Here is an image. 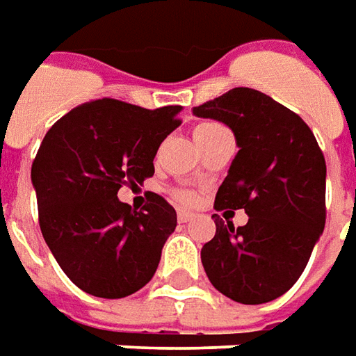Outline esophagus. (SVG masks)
I'll use <instances>...</instances> for the list:
<instances>
[{
	"mask_svg": "<svg viewBox=\"0 0 356 356\" xmlns=\"http://www.w3.org/2000/svg\"><path fill=\"white\" fill-rule=\"evenodd\" d=\"M192 219H193L192 211H186V209L178 211V220H180V222H188V220H192Z\"/></svg>",
	"mask_w": 356,
	"mask_h": 356,
	"instance_id": "34e87169",
	"label": "esophagus"
}]
</instances>
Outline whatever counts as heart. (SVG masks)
Here are the masks:
<instances>
[{
    "instance_id": "obj_1",
    "label": "heart",
    "mask_w": 356,
    "mask_h": 356,
    "mask_svg": "<svg viewBox=\"0 0 356 356\" xmlns=\"http://www.w3.org/2000/svg\"><path fill=\"white\" fill-rule=\"evenodd\" d=\"M215 127H220V126H217V124H200V126L193 129V137L202 136V134H205V131H211V129H215ZM178 197H180V200H182V202H186V203L193 202L192 193H180Z\"/></svg>"
}]
</instances>
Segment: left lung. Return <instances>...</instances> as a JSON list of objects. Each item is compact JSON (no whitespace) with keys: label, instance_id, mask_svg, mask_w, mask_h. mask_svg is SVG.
Listing matches in <instances>:
<instances>
[{"label":"left lung","instance_id":"obj_1","mask_svg":"<svg viewBox=\"0 0 356 356\" xmlns=\"http://www.w3.org/2000/svg\"><path fill=\"white\" fill-rule=\"evenodd\" d=\"M197 118L229 126L238 153L215 197L217 209H244L234 229L215 217L202 248L211 285L240 305L285 295L302 275L325 227V161L305 120L259 90L238 87L202 106Z\"/></svg>","mask_w":356,"mask_h":356}]
</instances>
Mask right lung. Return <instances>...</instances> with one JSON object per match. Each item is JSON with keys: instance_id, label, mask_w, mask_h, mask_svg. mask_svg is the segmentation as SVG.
Segmentation results:
<instances>
[{"instance_id": "1", "label": "right lung", "mask_w": 356, "mask_h": 356, "mask_svg": "<svg viewBox=\"0 0 356 356\" xmlns=\"http://www.w3.org/2000/svg\"><path fill=\"white\" fill-rule=\"evenodd\" d=\"M180 112L92 100L60 118L42 139L31 170L40 230L81 291L124 298L153 279L176 211L156 193L134 211L118 190L153 176L154 154L180 126Z\"/></svg>"}]
</instances>
